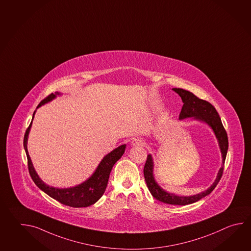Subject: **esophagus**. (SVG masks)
<instances>
[{"label":"esophagus","instance_id":"esophagus-1","mask_svg":"<svg viewBox=\"0 0 251 251\" xmlns=\"http://www.w3.org/2000/svg\"><path fill=\"white\" fill-rule=\"evenodd\" d=\"M131 145L132 146H139V147H143L146 145V142H145V140H144L143 138H133V140L131 141Z\"/></svg>","mask_w":251,"mask_h":251}]
</instances>
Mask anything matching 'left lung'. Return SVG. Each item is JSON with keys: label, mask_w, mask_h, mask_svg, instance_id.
I'll list each match as a JSON object with an SVG mask.
<instances>
[{"label": "left lung", "mask_w": 251, "mask_h": 251, "mask_svg": "<svg viewBox=\"0 0 251 251\" xmlns=\"http://www.w3.org/2000/svg\"><path fill=\"white\" fill-rule=\"evenodd\" d=\"M173 90L179 95L183 102V105L179 113V120H184L186 118H192L194 120L207 124L214 131L215 138H217L221 153H222V158H223V162H222L223 164L218 171V174L214 183L211 185L208 189L201 193L185 197V196H179L174 193H170L159 186L153 177V157L151 154L148 155L147 162L144 167V176L150 193L154 199H156L161 202H164L165 204L185 205L192 204L205 198V196L209 195L216 187V185L218 184L224 172V165H225V158H226L227 150H228V137L223 126L219 114L210 102L200 99L198 97H196L194 94L184 90L182 88H173Z\"/></svg>", "instance_id": "left-lung-1"}]
</instances>
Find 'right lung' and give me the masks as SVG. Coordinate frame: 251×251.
<instances>
[{"label": "right lung", "mask_w": 251, "mask_h": 251, "mask_svg": "<svg viewBox=\"0 0 251 251\" xmlns=\"http://www.w3.org/2000/svg\"><path fill=\"white\" fill-rule=\"evenodd\" d=\"M59 95H61V93L55 92L54 94H51L50 96H48L47 98L41 101L37 108L40 107L46 102H50ZM35 113H36V111L33 113L32 122H33V119L35 116ZM32 122H31L29 127L26 129V133L24 136L23 145H24V149L26 151V157H27V165H28L29 174L36 186L41 189L42 191H44L48 196H50L53 200L59 201L63 205H69L72 207H87V206L94 205L96 202H98L105 191L110 173L113 169V165L119 159L123 156V153L125 152L126 145L125 144L122 145V146L118 147L117 149H113V151L107 153L102 159L100 164H98L97 169L93 173L92 175L84 182H82L75 187H72V188H65V189L55 188V187H51V186L46 184L39 178L38 174H36V170L33 166L30 156L28 154L27 138H28V134L30 131L31 126H32Z\"/></svg>", "instance_id": "add662e5"}]
</instances>
